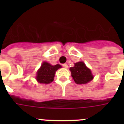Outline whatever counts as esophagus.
Segmentation results:
<instances>
[{"instance_id":"obj_1","label":"esophagus","mask_w":124,"mask_h":124,"mask_svg":"<svg viewBox=\"0 0 124 124\" xmlns=\"http://www.w3.org/2000/svg\"><path fill=\"white\" fill-rule=\"evenodd\" d=\"M62 66H63L64 68H68V64H62Z\"/></svg>"}]
</instances>
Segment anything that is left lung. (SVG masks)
<instances>
[{
  "label": "left lung",
  "mask_w": 124,
  "mask_h": 124,
  "mask_svg": "<svg viewBox=\"0 0 124 124\" xmlns=\"http://www.w3.org/2000/svg\"><path fill=\"white\" fill-rule=\"evenodd\" d=\"M71 77L77 84H85L93 79L92 73L84 62H78L75 64L74 67L70 68Z\"/></svg>",
  "instance_id": "1"
}]
</instances>
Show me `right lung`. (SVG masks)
<instances>
[{
    "label": "right lung",
    "mask_w": 124,
    "mask_h": 124,
    "mask_svg": "<svg viewBox=\"0 0 124 124\" xmlns=\"http://www.w3.org/2000/svg\"><path fill=\"white\" fill-rule=\"evenodd\" d=\"M61 67L59 64L52 66L48 62H44L37 73L36 80L40 84H47L52 82L54 80L55 72Z\"/></svg>",
    "instance_id": "1"
}]
</instances>
